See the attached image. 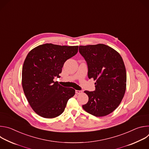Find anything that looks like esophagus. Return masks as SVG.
Here are the masks:
<instances>
[{"instance_id": "esophagus-1", "label": "esophagus", "mask_w": 149, "mask_h": 149, "mask_svg": "<svg viewBox=\"0 0 149 149\" xmlns=\"http://www.w3.org/2000/svg\"><path fill=\"white\" fill-rule=\"evenodd\" d=\"M75 93H76V94H81L82 93V91H81V90H76V91H75Z\"/></svg>"}]
</instances>
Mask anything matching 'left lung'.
Instances as JSON below:
<instances>
[{
	"label": "left lung",
	"instance_id": "obj_1",
	"mask_svg": "<svg viewBox=\"0 0 149 149\" xmlns=\"http://www.w3.org/2000/svg\"><path fill=\"white\" fill-rule=\"evenodd\" d=\"M79 52L87 63L88 78L96 81L94 91H84L88 101L82 108L96 117L107 116L118 107L125 92L123 60L118 52L104 44L79 46Z\"/></svg>",
	"mask_w": 149,
	"mask_h": 149
}]
</instances>
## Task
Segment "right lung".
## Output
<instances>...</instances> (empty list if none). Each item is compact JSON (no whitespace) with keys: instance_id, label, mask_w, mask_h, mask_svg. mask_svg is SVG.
Here are the masks:
<instances>
[{"instance_id":"right-lung-1","label":"right lung","mask_w":149,"mask_h":149,"mask_svg":"<svg viewBox=\"0 0 149 149\" xmlns=\"http://www.w3.org/2000/svg\"><path fill=\"white\" fill-rule=\"evenodd\" d=\"M78 50V46L45 44L35 47L27 55L22 68V87L31 107L40 117L59 116L68 100L75 95V90L62 87L54 79L60 77L64 62L76 55Z\"/></svg>"}]
</instances>
